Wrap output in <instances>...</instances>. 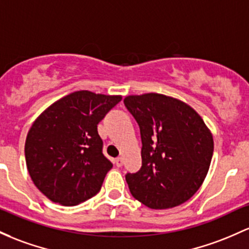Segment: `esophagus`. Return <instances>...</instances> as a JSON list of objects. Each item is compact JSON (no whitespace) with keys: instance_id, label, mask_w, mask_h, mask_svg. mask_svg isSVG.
Returning a JSON list of instances; mask_svg holds the SVG:
<instances>
[{"instance_id":"esophagus-1","label":"esophagus","mask_w":249,"mask_h":249,"mask_svg":"<svg viewBox=\"0 0 249 249\" xmlns=\"http://www.w3.org/2000/svg\"><path fill=\"white\" fill-rule=\"evenodd\" d=\"M114 163H116V165L118 166V168H120V166L123 165V163H124V160H123L122 157H118V158H116V160H114Z\"/></svg>"}]
</instances>
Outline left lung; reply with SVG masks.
Segmentation results:
<instances>
[{
	"instance_id": "1",
	"label": "left lung",
	"mask_w": 249,
	"mask_h": 249,
	"mask_svg": "<svg viewBox=\"0 0 249 249\" xmlns=\"http://www.w3.org/2000/svg\"><path fill=\"white\" fill-rule=\"evenodd\" d=\"M124 104L143 145L142 168L125 176L132 196L151 209L184 203L203 183L214 151L203 119L188 104L160 93L127 95Z\"/></svg>"
}]
</instances>
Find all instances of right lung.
Listing matches in <instances>:
<instances>
[{
	"mask_svg": "<svg viewBox=\"0 0 249 249\" xmlns=\"http://www.w3.org/2000/svg\"><path fill=\"white\" fill-rule=\"evenodd\" d=\"M120 95L76 91L52 104L33 123L24 144L28 173L51 201L76 206L99 193L112 163L97 125Z\"/></svg>",
	"mask_w": 249,
	"mask_h": 249,
	"instance_id": "obj_1",
	"label": "right lung"
}]
</instances>
